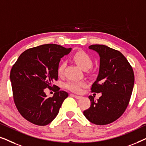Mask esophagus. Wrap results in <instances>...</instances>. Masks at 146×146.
Here are the masks:
<instances>
[{
  "instance_id": "esophagus-1",
  "label": "esophagus",
  "mask_w": 146,
  "mask_h": 146,
  "mask_svg": "<svg viewBox=\"0 0 146 146\" xmlns=\"http://www.w3.org/2000/svg\"><path fill=\"white\" fill-rule=\"evenodd\" d=\"M71 96H73L76 99H80L82 98V96H77V95H74V94H71Z\"/></svg>"
}]
</instances>
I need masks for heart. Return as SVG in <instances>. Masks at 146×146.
I'll return each mask as SVG.
<instances>
[{"mask_svg":"<svg viewBox=\"0 0 146 146\" xmlns=\"http://www.w3.org/2000/svg\"><path fill=\"white\" fill-rule=\"evenodd\" d=\"M73 59L75 62L84 70H88L93 65V60L88 54L84 51H78L73 56ZM66 66V63L62 62L58 67L57 72L59 75L63 74L64 70ZM86 85V82L84 81L70 80L65 84V87L68 90L74 92L78 93L81 91L82 88Z\"/></svg>","mask_w":146,"mask_h":146,"instance_id":"1","label":"heart"}]
</instances>
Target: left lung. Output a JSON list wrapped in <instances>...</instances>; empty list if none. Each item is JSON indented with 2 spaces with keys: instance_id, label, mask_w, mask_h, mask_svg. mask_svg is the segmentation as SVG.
Returning a JSON list of instances; mask_svg holds the SVG:
<instances>
[{
  "instance_id": "1",
  "label": "left lung",
  "mask_w": 146,
  "mask_h": 146,
  "mask_svg": "<svg viewBox=\"0 0 146 146\" xmlns=\"http://www.w3.org/2000/svg\"><path fill=\"white\" fill-rule=\"evenodd\" d=\"M100 56L99 72L92 86L93 92L102 93L97 100L92 96L90 107L84 115L90 122L106 125L119 118L128 105L134 84L131 66L120 52L102 44L89 46Z\"/></svg>"
}]
</instances>
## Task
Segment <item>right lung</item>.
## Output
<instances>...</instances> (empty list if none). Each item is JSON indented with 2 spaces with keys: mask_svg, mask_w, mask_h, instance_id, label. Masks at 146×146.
I'll return each instance as SVG.
<instances>
[{
  "mask_svg": "<svg viewBox=\"0 0 146 146\" xmlns=\"http://www.w3.org/2000/svg\"><path fill=\"white\" fill-rule=\"evenodd\" d=\"M72 50L55 44L32 48L20 55L10 74L15 104L20 113L30 122L46 125L56 117L66 92L56 90L52 97L44 92L58 80L60 58Z\"/></svg>",
  "mask_w": 146,
  "mask_h": 146,
  "instance_id": "add662e5",
  "label": "right lung"
}]
</instances>
